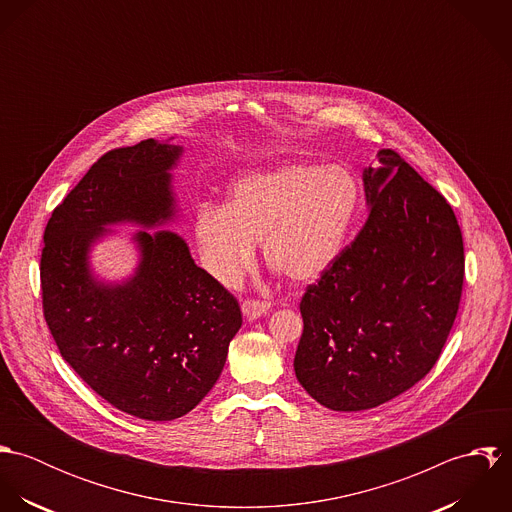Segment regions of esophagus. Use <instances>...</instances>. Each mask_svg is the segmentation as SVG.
Here are the masks:
<instances>
[{"label": "esophagus", "instance_id": "esophagus-1", "mask_svg": "<svg viewBox=\"0 0 512 512\" xmlns=\"http://www.w3.org/2000/svg\"><path fill=\"white\" fill-rule=\"evenodd\" d=\"M270 311V303L268 301H260V299H244L242 301V313L248 319H258L262 315H266Z\"/></svg>", "mask_w": 512, "mask_h": 512}]
</instances>
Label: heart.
<instances>
[{
	"label": "heart",
	"instance_id": "1",
	"mask_svg": "<svg viewBox=\"0 0 512 512\" xmlns=\"http://www.w3.org/2000/svg\"><path fill=\"white\" fill-rule=\"evenodd\" d=\"M363 187L345 165L284 163L240 177L228 205H201L195 238L207 272L234 286L262 240L266 264L292 282L323 276L345 248Z\"/></svg>",
	"mask_w": 512,
	"mask_h": 512
}]
</instances>
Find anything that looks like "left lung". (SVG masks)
<instances>
[{
    "label": "left lung",
    "instance_id": "1",
    "mask_svg": "<svg viewBox=\"0 0 512 512\" xmlns=\"http://www.w3.org/2000/svg\"><path fill=\"white\" fill-rule=\"evenodd\" d=\"M363 173L368 219L307 286L295 376L339 412L376 408L438 363L465 276L463 236L445 197L394 149Z\"/></svg>",
    "mask_w": 512,
    "mask_h": 512
}]
</instances>
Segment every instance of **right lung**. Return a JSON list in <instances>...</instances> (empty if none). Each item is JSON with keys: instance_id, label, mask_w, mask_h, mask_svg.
Returning <instances> with one entry per match:
<instances>
[{"instance_id": "right-lung-1", "label": "right lung", "mask_w": 512, "mask_h": 512, "mask_svg": "<svg viewBox=\"0 0 512 512\" xmlns=\"http://www.w3.org/2000/svg\"><path fill=\"white\" fill-rule=\"evenodd\" d=\"M181 147L144 140L104 153L45 226L43 315L74 372L114 408L151 422L191 412L215 386L242 325L236 297L169 230H140V266L122 286L92 278L106 224L175 215L169 169Z\"/></svg>"}]
</instances>
